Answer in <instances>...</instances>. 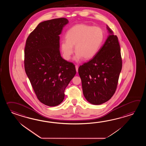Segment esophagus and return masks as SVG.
Wrapping results in <instances>:
<instances>
[{"label":"esophagus","instance_id":"esophagus-1","mask_svg":"<svg viewBox=\"0 0 146 146\" xmlns=\"http://www.w3.org/2000/svg\"><path fill=\"white\" fill-rule=\"evenodd\" d=\"M75 68H76V72H78V66L77 65L75 66Z\"/></svg>","mask_w":146,"mask_h":146}]
</instances>
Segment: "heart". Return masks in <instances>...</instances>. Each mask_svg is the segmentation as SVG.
I'll list each match as a JSON object with an SVG mask.
<instances>
[{
	"instance_id": "obj_1",
	"label": "heart",
	"mask_w": 146,
	"mask_h": 146,
	"mask_svg": "<svg viewBox=\"0 0 146 146\" xmlns=\"http://www.w3.org/2000/svg\"><path fill=\"white\" fill-rule=\"evenodd\" d=\"M66 40L61 42V49L66 60L70 58L74 47L77 53L74 60L92 59L98 53L104 40L102 30L98 27L78 24L69 29L66 34Z\"/></svg>"
}]
</instances>
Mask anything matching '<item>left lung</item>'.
<instances>
[{
	"mask_svg": "<svg viewBox=\"0 0 146 146\" xmlns=\"http://www.w3.org/2000/svg\"><path fill=\"white\" fill-rule=\"evenodd\" d=\"M106 29L109 35L98 53L78 69L84 96L94 105L102 104L114 95L122 67L118 38L108 25Z\"/></svg>",
	"mask_w": 146,
	"mask_h": 146,
	"instance_id": "left-lung-1",
	"label": "left lung"
}]
</instances>
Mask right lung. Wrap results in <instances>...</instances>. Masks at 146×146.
<instances>
[{
	"label": "right lung",
	"instance_id": "right-lung-1",
	"mask_svg": "<svg viewBox=\"0 0 146 146\" xmlns=\"http://www.w3.org/2000/svg\"><path fill=\"white\" fill-rule=\"evenodd\" d=\"M68 20L62 18L40 23L26 41L25 68L37 99L49 106H58L76 74L74 65L60 53L59 35Z\"/></svg>",
	"mask_w": 146,
	"mask_h": 146
}]
</instances>
